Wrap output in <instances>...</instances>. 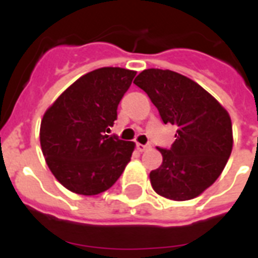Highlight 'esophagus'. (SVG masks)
<instances>
[{"mask_svg":"<svg viewBox=\"0 0 258 258\" xmlns=\"http://www.w3.org/2000/svg\"><path fill=\"white\" fill-rule=\"evenodd\" d=\"M137 149H138V151L143 153V151H147V150L150 149V146L149 145H142V143H137Z\"/></svg>","mask_w":258,"mask_h":258,"instance_id":"34e87169","label":"esophagus"}]
</instances>
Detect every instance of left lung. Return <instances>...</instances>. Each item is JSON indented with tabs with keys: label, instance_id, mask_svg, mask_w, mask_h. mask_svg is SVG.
<instances>
[{
	"label": "left lung",
	"instance_id": "1",
	"mask_svg": "<svg viewBox=\"0 0 258 258\" xmlns=\"http://www.w3.org/2000/svg\"><path fill=\"white\" fill-rule=\"evenodd\" d=\"M159 111L165 124L178 127L163 162L150 172L151 186L172 201L196 198L221 175L233 149L228 111L200 84L169 70L150 68L134 80Z\"/></svg>",
	"mask_w": 258,
	"mask_h": 258
}]
</instances>
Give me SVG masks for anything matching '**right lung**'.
<instances>
[{
    "mask_svg": "<svg viewBox=\"0 0 258 258\" xmlns=\"http://www.w3.org/2000/svg\"><path fill=\"white\" fill-rule=\"evenodd\" d=\"M135 71L104 67L78 79L46 109L40 143L54 178L70 191L96 196L112 186L131 159L134 142L105 135Z\"/></svg>",
    "mask_w": 258,
    "mask_h": 258,
    "instance_id": "1",
    "label": "right lung"
}]
</instances>
